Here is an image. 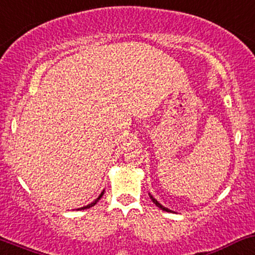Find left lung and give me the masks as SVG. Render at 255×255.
Returning a JSON list of instances; mask_svg holds the SVG:
<instances>
[{"label":"left lung","instance_id":"1","mask_svg":"<svg viewBox=\"0 0 255 255\" xmlns=\"http://www.w3.org/2000/svg\"><path fill=\"white\" fill-rule=\"evenodd\" d=\"M149 196H150L151 201H152V202H153V203H155V205H156V206H157V207H158V208H161V209H162V211H166V212H172V211H170V209H168V208H166V207H164V206H162V205H161V203H159V202H158V201H157V200H156V198H155V197H153V196H152V195H151V194H149Z\"/></svg>","mask_w":255,"mask_h":255}]
</instances>
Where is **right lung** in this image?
Wrapping results in <instances>:
<instances>
[{
    "instance_id": "obj_1",
    "label": "right lung",
    "mask_w": 255,
    "mask_h": 255,
    "mask_svg": "<svg viewBox=\"0 0 255 255\" xmlns=\"http://www.w3.org/2000/svg\"><path fill=\"white\" fill-rule=\"evenodd\" d=\"M103 195H104V191H103V192H102V194H100L99 196H98V198H96V200H94V201H93V202H92V203H89V205H88V206H85V207H81V208H78V211H81V209H87V208H91V207L96 206V205H97V202H98V201H99V200H100V198H102V197H103Z\"/></svg>"
}]
</instances>
